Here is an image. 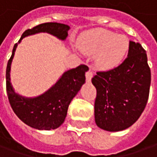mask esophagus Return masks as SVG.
<instances>
[{"label": "esophagus", "mask_w": 157, "mask_h": 157, "mask_svg": "<svg viewBox=\"0 0 157 157\" xmlns=\"http://www.w3.org/2000/svg\"><path fill=\"white\" fill-rule=\"evenodd\" d=\"M93 71L91 70V69H89L87 72H86V74H85V76H86V81L89 82H91V80L93 78Z\"/></svg>", "instance_id": "34e87169"}]
</instances>
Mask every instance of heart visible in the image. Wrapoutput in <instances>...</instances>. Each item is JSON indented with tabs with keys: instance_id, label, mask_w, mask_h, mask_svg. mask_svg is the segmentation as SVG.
I'll return each instance as SVG.
<instances>
[{
	"instance_id": "1",
	"label": "heart",
	"mask_w": 157,
	"mask_h": 157,
	"mask_svg": "<svg viewBox=\"0 0 157 157\" xmlns=\"http://www.w3.org/2000/svg\"><path fill=\"white\" fill-rule=\"evenodd\" d=\"M77 43L82 52L95 55V64L103 70L113 69L120 65L129 48L127 36L116 35L103 29H93L83 32Z\"/></svg>"
}]
</instances>
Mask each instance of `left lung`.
<instances>
[{"label":"left lung","instance_id":"left-lung-1","mask_svg":"<svg viewBox=\"0 0 157 157\" xmlns=\"http://www.w3.org/2000/svg\"><path fill=\"white\" fill-rule=\"evenodd\" d=\"M97 90L94 103L96 125L107 131L132 126L145 109L151 83L146 50L129 41L128 57L118 67L97 72L92 79Z\"/></svg>","mask_w":157,"mask_h":157}]
</instances>
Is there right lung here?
Listing matches in <instances>:
<instances>
[{"label":"right lung","mask_w":157,"mask_h":157,"mask_svg":"<svg viewBox=\"0 0 157 157\" xmlns=\"http://www.w3.org/2000/svg\"><path fill=\"white\" fill-rule=\"evenodd\" d=\"M68 25L48 22L27 29L21 39L14 45L12 54L6 68V90L10 104L18 118L28 126L38 130H51L59 128L64 123L67 109L74 97L85 82V73L89 68L81 64L76 68L64 72L57 82L44 93L36 97H24L17 93L10 82V65L18 44L28 36L37 33H48L60 40L68 36Z\"/></svg>","instance_id":"obj_1"}]
</instances>
